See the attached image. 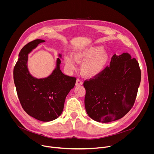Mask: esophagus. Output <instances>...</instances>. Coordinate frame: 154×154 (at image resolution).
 Listing matches in <instances>:
<instances>
[{
	"mask_svg": "<svg viewBox=\"0 0 154 154\" xmlns=\"http://www.w3.org/2000/svg\"><path fill=\"white\" fill-rule=\"evenodd\" d=\"M76 86H80L82 85H83V82L82 80L78 79H77V81H76V83H75Z\"/></svg>",
	"mask_w": 154,
	"mask_h": 154,
	"instance_id": "esophagus-1",
	"label": "esophagus"
}]
</instances>
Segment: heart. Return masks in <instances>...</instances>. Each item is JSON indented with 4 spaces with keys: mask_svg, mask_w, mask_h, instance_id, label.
<instances>
[{
    "mask_svg": "<svg viewBox=\"0 0 154 154\" xmlns=\"http://www.w3.org/2000/svg\"><path fill=\"white\" fill-rule=\"evenodd\" d=\"M75 58L79 62H83L81 69L88 77H94L100 74L107 64L108 56L101 46H93L80 50L74 54ZM66 66L70 71L77 68L74 59L69 55L64 57Z\"/></svg>",
    "mask_w": 154,
    "mask_h": 154,
    "instance_id": "obj_1",
    "label": "heart"
}]
</instances>
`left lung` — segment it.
<instances>
[{
    "mask_svg": "<svg viewBox=\"0 0 154 154\" xmlns=\"http://www.w3.org/2000/svg\"><path fill=\"white\" fill-rule=\"evenodd\" d=\"M141 69L127 53L114 55L109 66L85 80V106L93 120L109 122L124 117L133 107L141 82Z\"/></svg>",
    "mask_w": 154,
    "mask_h": 154,
    "instance_id": "8db88e82",
    "label": "left lung"
}]
</instances>
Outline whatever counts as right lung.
Instances as JSON below:
<instances>
[{"label": "right lung", "instance_id": "right-lung-1", "mask_svg": "<svg viewBox=\"0 0 154 154\" xmlns=\"http://www.w3.org/2000/svg\"><path fill=\"white\" fill-rule=\"evenodd\" d=\"M43 42L42 39H35L20 50L14 68L13 79L24 110L39 121L48 122L56 119L62 113L65 99L74 87L76 78L61 72L59 58L57 68L49 77L37 79L29 74L27 66L28 54Z\"/></svg>", "mask_w": 154, "mask_h": 154}]
</instances>
